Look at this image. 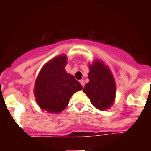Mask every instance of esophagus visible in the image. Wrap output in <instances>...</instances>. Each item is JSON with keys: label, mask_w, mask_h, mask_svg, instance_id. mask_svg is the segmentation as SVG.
<instances>
[{"label": "esophagus", "mask_w": 151, "mask_h": 151, "mask_svg": "<svg viewBox=\"0 0 151 151\" xmlns=\"http://www.w3.org/2000/svg\"><path fill=\"white\" fill-rule=\"evenodd\" d=\"M80 81L81 85H82L83 87H84V86H85V81L83 80V79H81V80H80V81Z\"/></svg>", "instance_id": "obj_1"}]
</instances>
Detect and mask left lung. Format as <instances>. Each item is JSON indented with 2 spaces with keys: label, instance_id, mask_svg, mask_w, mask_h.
<instances>
[{
  "label": "left lung",
  "instance_id": "8db88e82",
  "mask_svg": "<svg viewBox=\"0 0 151 151\" xmlns=\"http://www.w3.org/2000/svg\"><path fill=\"white\" fill-rule=\"evenodd\" d=\"M88 78L89 82L85 85L83 92L87 95L94 106L105 110L114 103L116 85L110 70L99 61L89 66Z\"/></svg>",
  "mask_w": 151,
  "mask_h": 151
}]
</instances>
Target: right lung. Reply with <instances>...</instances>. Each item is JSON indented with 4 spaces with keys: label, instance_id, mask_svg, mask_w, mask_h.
<instances>
[{
    "label": "right lung",
    "instance_id": "right-lung-1",
    "mask_svg": "<svg viewBox=\"0 0 151 151\" xmlns=\"http://www.w3.org/2000/svg\"><path fill=\"white\" fill-rule=\"evenodd\" d=\"M66 55H59L44 66L37 78L34 95L39 106L49 113H59L68 105L73 93L82 85L66 73Z\"/></svg>",
    "mask_w": 151,
    "mask_h": 151
}]
</instances>
